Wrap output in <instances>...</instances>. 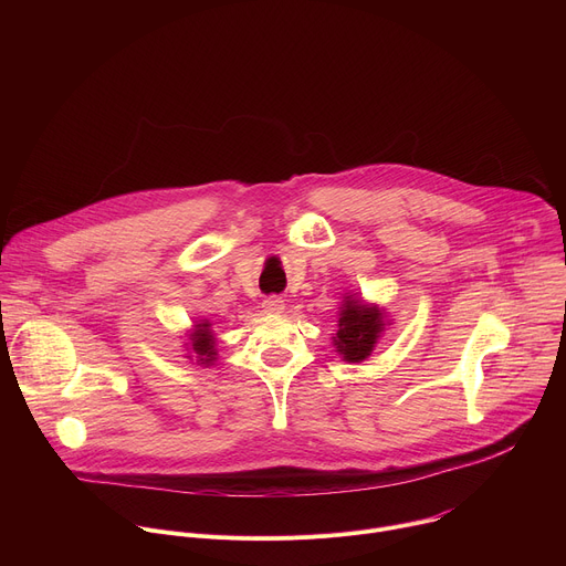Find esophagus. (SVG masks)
Instances as JSON below:
<instances>
[{
	"label": "esophagus",
	"mask_w": 566,
	"mask_h": 566,
	"mask_svg": "<svg viewBox=\"0 0 566 566\" xmlns=\"http://www.w3.org/2000/svg\"><path fill=\"white\" fill-rule=\"evenodd\" d=\"M264 311L266 313H282L284 311V300L280 295H269L264 302H262Z\"/></svg>",
	"instance_id": "esophagus-1"
}]
</instances>
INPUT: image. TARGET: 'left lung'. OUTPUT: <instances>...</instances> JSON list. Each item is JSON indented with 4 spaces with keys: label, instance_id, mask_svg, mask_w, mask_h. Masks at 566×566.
<instances>
[{
    "label": "left lung",
    "instance_id": "8db88e82",
    "mask_svg": "<svg viewBox=\"0 0 566 566\" xmlns=\"http://www.w3.org/2000/svg\"><path fill=\"white\" fill-rule=\"evenodd\" d=\"M338 322H340L338 325L340 329L334 340L336 349L349 363L365 360L371 354L378 340V334L382 332V319L378 308L347 300Z\"/></svg>",
    "mask_w": 566,
    "mask_h": 566
}]
</instances>
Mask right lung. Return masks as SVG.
<instances>
[{
    "label": "right lung",
    "instance_id": "obj_1",
    "mask_svg": "<svg viewBox=\"0 0 566 566\" xmlns=\"http://www.w3.org/2000/svg\"><path fill=\"white\" fill-rule=\"evenodd\" d=\"M192 349L201 363L214 360V349H212V336L208 332V325H199V332L192 336Z\"/></svg>",
    "mask_w": 566,
    "mask_h": 566
}]
</instances>
